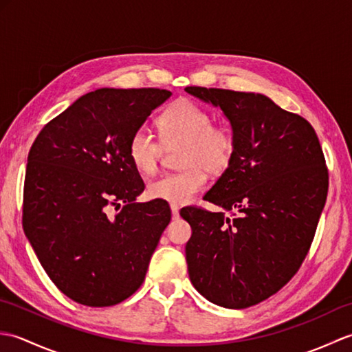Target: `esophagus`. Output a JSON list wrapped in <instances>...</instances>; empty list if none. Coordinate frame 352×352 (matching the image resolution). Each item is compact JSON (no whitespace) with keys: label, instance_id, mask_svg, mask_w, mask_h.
<instances>
[{"label":"esophagus","instance_id":"obj_1","mask_svg":"<svg viewBox=\"0 0 352 352\" xmlns=\"http://www.w3.org/2000/svg\"><path fill=\"white\" fill-rule=\"evenodd\" d=\"M170 210H172V218H178V216H180V206L178 204H170Z\"/></svg>","mask_w":352,"mask_h":352}]
</instances>
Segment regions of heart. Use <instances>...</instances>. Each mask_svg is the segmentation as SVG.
I'll use <instances>...</instances> for the list:
<instances>
[{
  "label": "heart",
  "instance_id": "obj_1",
  "mask_svg": "<svg viewBox=\"0 0 352 352\" xmlns=\"http://www.w3.org/2000/svg\"><path fill=\"white\" fill-rule=\"evenodd\" d=\"M160 140L151 131L139 129L129 140V157L142 174H154L159 168L163 145L183 144L180 164L184 169L164 174L148 183V195L154 199L183 204L204 188L208 174L226 170L236 153V136L226 124L213 122L210 111L198 102L180 98L155 119Z\"/></svg>",
  "mask_w": 352,
  "mask_h": 352
}]
</instances>
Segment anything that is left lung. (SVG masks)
<instances>
[{
  "label": "left lung",
  "mask_w": 352,
  "mask_h": 352,
  "mask_svg": "<svg viewBox=\"0 0 352 352\" xmlns=\"http://www.w3.org/2000/svg\"><path fill=\"white\" fill-rule=\"evenodd\" d=\"M186 92L221 107L236 136L233 162L204 195L222 210L180 212L192 227L189 278L216 305L251 307L286 286L309 254L328 193L325 157L307 119L265 95Z\"/></svg>",
  "instance_id": "left-lung-1"
}]
</instances>
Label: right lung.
Returning a JSON list of instances; mask_svg holds the SVG:
<instances>
[{"label": "right lung", "mask_w": 352, "mask_h": 352, "mask_svg": "<svg viewBox=\"0 0 352 352\" xmlns=\"http://www.w3.org/2000/svg\"><path fill=\"white\" fill-rule=\"evenodd\" d=\"M169 96L157 87L96 89L33 142L22 227L45 272L72 301L109 307L145 280L170 208L163 199L134 203L145 183L129 140Z\"/></svg>", "instance_id": "right-lung-1"}]
</instances>
